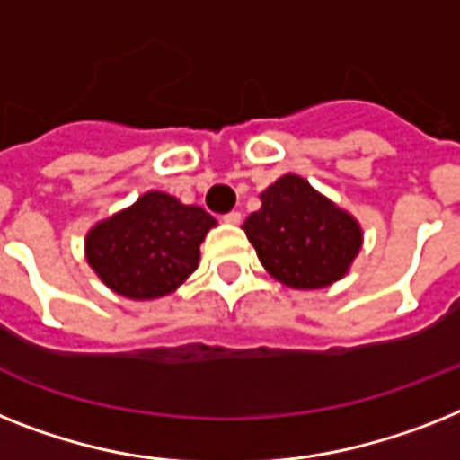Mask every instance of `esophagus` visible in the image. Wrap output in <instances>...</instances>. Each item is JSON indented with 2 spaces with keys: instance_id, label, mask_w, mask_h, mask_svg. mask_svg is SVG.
Returning <instances> with one entry per match:
<instances>
[{
  "instance_id": "esophagus-1",
  "label": "esophagus",
  "mask_w": 460,
  "mask_h": 460,
  "mask_svg": "<svg viewBox=\"0 0 460 460\" xmlns=\"http://www.w3.org/2000/svg\"><path fill=\"white\" fill-rule=\"evenodd\" d=\"M223 221H226L227 226H239V223H242V214H239V211H230V214L223 216Z\"/></svg>"
}]
</instances>
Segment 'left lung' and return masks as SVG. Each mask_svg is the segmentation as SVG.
Segmentation results:
<instances>
[{"mask_svg":"<svg viewBox=\"0 0 460 460\" xmlns=\"http://www.w3.org/2000/svg\"><path fill=\"white\" fill-rule=\"evenodd\" d=\"M263 207L244 221L261 263L291 289H322L350 270L362 227L305 178L287 173L261 195Z\"/></svg>","mask_w":460,"mask_h":460,"instance_id":"1","label":"left lung"}]
</instances>
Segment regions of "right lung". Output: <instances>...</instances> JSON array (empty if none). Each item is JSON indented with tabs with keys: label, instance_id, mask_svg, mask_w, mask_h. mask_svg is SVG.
Instances as JSON below:
<instances>
[{
	"label": "right lung",
	"instance_id": "1",
	"mask_svg": "<svg viewBox=\"0 0 460 460\" xmlns=\"http://www.w3.org/2000/svg\"><path fill=\"white\" fill-rule=\"evenodd\" d=\"M214 226L202 207L153 190L91 227L86 261L115 294L153 301L173 294L197 270L199 244Z\"/></svg>",
	"mask_w": 460,
	"mask_h": 460
}]
</instances>
